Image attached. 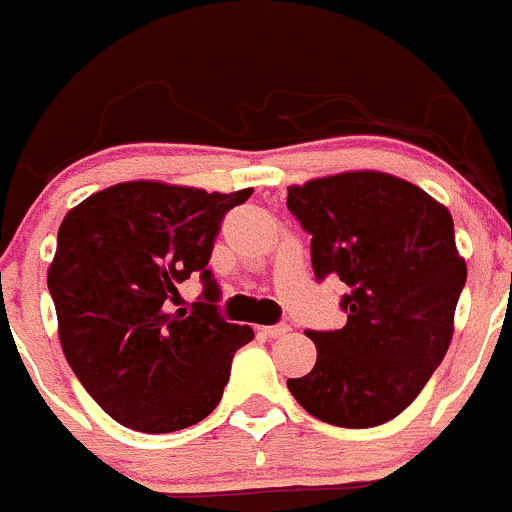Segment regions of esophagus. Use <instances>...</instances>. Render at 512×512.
Masks as SVG:
<instances>
[{
  "label": "esophagus",
  "mask_w": 512,
  "mask_h": 512,
  "mask_svg": "<svg viewBox=\"0 0 512 512\" xmlns=\"http://www.w3.org/2000/svg\"><path fill=\"white\" fill-rule=\"evenodd\" d=\"M261 333L266 338H282L289 333V325H266V328H261Z\"/></svg>",
  "instance_id": "obj_1"
}]
</instances>
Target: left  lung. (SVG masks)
<instances>
[{
    "instance_id": "obj_1",
    "label": "left lung",
    "mask_w": 512,
    "mask_h": 512,
    "mask_svg": "<svg viewBox=\"0 0 512 512\" xmlns=\"http://www.w3.org/2000/svg\"><path fill=\"white\" fill-rule=\"evenodd\" d=\"M312 235L315 277L348 284L341 330H307L318 361L289 392L318 420L372 428L400 415L436 372L451 336L467 261L446 205L384 171H343L287 189Z\"/></svg>"
}]
</instances>
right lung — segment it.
I'll use <instances>...</instances> for the list:
<instances>
[{
    "mask_svg": "<svg viewBox=\"0 0 512 512\" xmlns=\"http://www.w3.org/2000/svg\"><path fill=\"white\" fill-rule=\"evenodd\" d=\"M253 189L122 182L71 207L48 289L66 361L104 413L140 433L182 431L217 408L248 325L217 315L207 261L223 215ZM194 270L207 303L170 310Z\"/></svg>",
    "mask_w": 512,
    "mask_h": 512,
    "instance_id": "add662e5",
    "label": "right lung"
}]
</instances>
